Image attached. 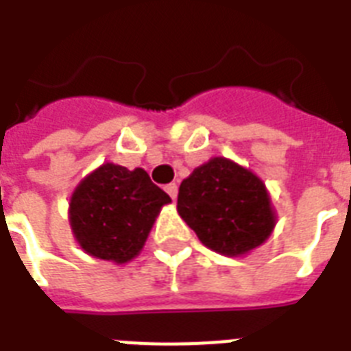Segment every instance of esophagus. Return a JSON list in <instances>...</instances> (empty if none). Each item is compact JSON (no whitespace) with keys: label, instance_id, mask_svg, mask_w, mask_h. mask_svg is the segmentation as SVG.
<instances>
[{"label":"esophagus","instance_id":"obj_1","mask_svg":"<svg viewBox=\"0 0 351 351\" xmlns=\"http://www.w3.org/2000/svg\"><path fill=\"white\" fill-rule=\"evenodd\" d=\"M165 191H167V195H169V197L175 200L176 195H178V186H176L175 182H171V184H167V186H165Z\"/></svg>","mask_w":351,"mask_h":351}]
</instances>
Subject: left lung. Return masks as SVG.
I'll list each match as a JSON object with an SVG mask.
<instances>
[{
	"label": "left lung",
	"mask_w": 351,
	"mask_h": 351,
	"mask_svg": "<svg viewBox=\"0 0 351 351\" xmlns=\"http://www.w3.org/2000/svg\"><path fill=\"white\" fill-rule=\"evenodd\" d=\"M176 208L204 245L230 256L261 245L275 226L261 178L226 158L193 171L180 184Z\"/></svg>",
	"instance_id": "obj_1"
}]
</instances>
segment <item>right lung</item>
<instances>
[{
	"mask_svg": "<svg viewBox=\"0 0 351 351\" xmlns=\"http://www.w3.org/2000/svg\"><path fill=\"white\" fill-rule=\"evenodd\" d=\"M169 202L140 167L104 164L71 198L73 233L89 255L121 264L140 253L156 215Z\"/></svg>",
	"mask_w": 351,
	"mask_h": 351,
	"instance_id": "1",
	"label": "right lung"
}]
</instances>
